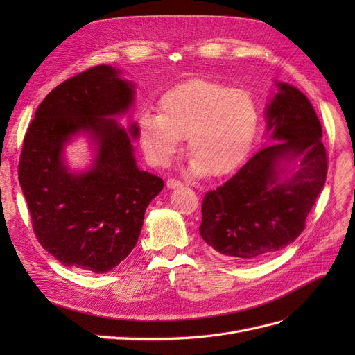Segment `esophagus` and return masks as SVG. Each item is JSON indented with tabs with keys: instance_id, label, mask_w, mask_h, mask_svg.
Here are the masks:
<instances>
[{
	"instance_id": "obj_1",
	"label": "esophagus",
	"mask_w": 355,
	"mask_h": 355,
	"mask_svg": "<svg viewBox=\"0 0 355 355\" xmlns=\"http://www.w3.org/2000/svg\"><path fill=\"white\" fill-rule=\"evenodd\" d=\"M182 187V182L178 179H168L167 180V188L168 189H175V188H180Z\"/></svg>"
}]
</instances>
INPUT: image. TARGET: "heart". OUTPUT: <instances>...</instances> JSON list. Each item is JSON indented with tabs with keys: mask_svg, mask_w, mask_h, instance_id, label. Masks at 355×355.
I'll return each mask as SVG.
<instances>
[{
	"mask_svg": "<svg viewBox=\"0 0 355 355\" xmlns=\"http://www.w3.org/2000/svg\"><path fill=\"white\" fill-rule=\"evenodd\" d=\"M257 127L252 96L240 89L192 80L161 96L158 114L139 118V137L148 158L167 166L188 139L194 176H222L237 167L249 151Z\"/></svg>",
	"mask_w": 355,
	"mask_h": 355,
	"instance_id": "b5f03b06",
	"label": "heart"
}]
</instances>
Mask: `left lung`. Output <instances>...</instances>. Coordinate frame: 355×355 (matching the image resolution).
<instances>
[{
    "instance_id": "obj_1",
    "label": "left lung",
    "mask_w": 355,
    "mask_h": 355,
    "mask_svg": "<svg viewBox=\"0 0 355 355\" xmlns=\"http://www.w3.org/2000/svg\"><path fill=\"white\" fill-rule=\"evenodd\" d=\"M275 87L265 110L271 145L202 200V240L234 261L293 243L326 184L327 154L314 106L295 85L275 81Z\"/></svg>"
}]
</instances>
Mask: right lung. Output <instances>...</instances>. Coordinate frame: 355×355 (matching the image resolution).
Returning a JSON list of instances; mask_svg holds the SVG:
<instances>
[{
    "mask_svg": "<svg viewBox=\"0 0 355 355\" xmlns=\"http://www.w3.org/2000/svg\"><path fill=\"white\" fill-rule=\"evenodd\" d=\"M136 84L123 71L99 65L51 90L32 120L19 163V184L37 240L65 266L96 274L111 271L130 254L146 207L164 188L141 170L128 130L116 121L135 106ZM84 135L91 164L72 171L66 146Z\"/></svg>",
    "mask_w": 355,
    "mask_h": 355,
    "instance_id": "1",
    "label": "right lung"
}]
</instances>
